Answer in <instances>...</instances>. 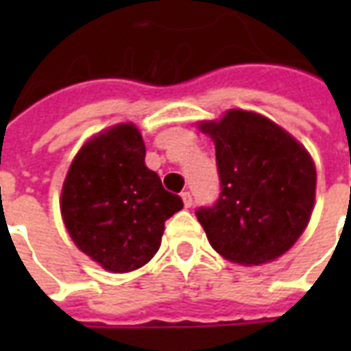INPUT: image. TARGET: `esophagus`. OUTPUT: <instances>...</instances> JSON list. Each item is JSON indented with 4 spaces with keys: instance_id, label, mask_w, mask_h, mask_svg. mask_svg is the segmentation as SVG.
I'll return each instance as SVG.
<instances>
[{
    "instance_id": "1",
    "label": "esophagus",
    "mask_w": 351,
    "mask_h": 351,
    "mask_svg": "<svg viewBox=\"0 0 351 351\" xmlns=\"http://www.w3.org/2000/svg\"><path fill=\"white\" fill-rule=\"evenodd\" d=\"M182 200H184V206H186V208H191L193 206V195L189 191L182 193Z\"/></svg>"
}]
</instances>
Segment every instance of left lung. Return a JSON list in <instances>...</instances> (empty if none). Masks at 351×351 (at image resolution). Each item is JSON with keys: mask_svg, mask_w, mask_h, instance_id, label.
<instances>
[{"mask_svg": "<svg viewBox=\"0 0 351 351\" xmlns=\"http://www.w3.org/2000/svg\"><path fill=\"white\" fill-rule=\"evenodd\" d=\"M217 153L220 197L197 211L217 253L242 266L284 255L310 222L317 171L310 153L269 118L231 109L202 121Z\"/></svg>", "mask_w": 351, "mask_h": 351, "instance_id": "left-lung-1", "label": "left lung"}]
</instances>
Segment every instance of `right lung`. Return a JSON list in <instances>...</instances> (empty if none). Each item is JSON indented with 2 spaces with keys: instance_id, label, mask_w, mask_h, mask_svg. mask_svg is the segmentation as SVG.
I'll return each mask as SVG.
<instances>
[{
  "instance_id": "add662e5",
  "label": "right lung",
  "mask_w": 351,
  "mask_h": 351,
  "mask_svg": "<svg viewBox=\"0 0 351 351\" xmlns=\"http://www.w3.org/2000/svg\"><path fill=\"white\" fill-rule=\"evenodd\" d=\"M60 208L80 251L107 271L127 273L153 258L165 220L184 204L147 169L138 127L118 123L90 138L74 156Z\"/></svg>"
}]
</instances>
